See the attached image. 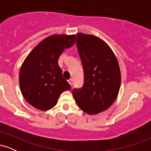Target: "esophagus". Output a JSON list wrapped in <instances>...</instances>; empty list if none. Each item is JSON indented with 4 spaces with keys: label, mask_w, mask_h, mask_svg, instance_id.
Listing matches in <instances>:
<instances>
[{
    "label": "esophagus",
    "mask_w": 151,
    "mask_h": 151,
    "mask_svg": "<svg viewBox=\"0 0 151 151\" xmlns=\"http://www.w3.org/2000/svg\"><path fill=\"white\" fill-rule=\"evenodd\" d=\"M68 82H69V84H70V85H72V79H68Z\"/></svg>",
    "instance_id": "1"
}]
</instances>
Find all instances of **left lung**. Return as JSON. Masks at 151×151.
<instances>
[{"instance_id": "8db88e82", "label": "left lung", "mask_w": 151, "mask_h": 151, "mask_svg": "<svg viewBox=\"0 0 151 151\" xmlns=\"http://www.w3.org/2000/svg\"><path fill=\"white\" fill-rule=\"evenodd\" d=\"M77 47L84 69V85L72 93L78 106L88 114L109 108L121 86L119 62L110 47L99 37L79 32Z\"/></svg>"}]
</instances>
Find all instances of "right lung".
<instances>
[{
  "label": "right lung",
  "mask_w": 151,
  "mask_h": 151,
  "mask_svg": "<svg viewBox=\"0 0 151 151\" xmlns=\"http://www.w3.org/2000/svg\"><path fill=\"white\" fill-rule=\"evenodd\" d=\"M75 41L74 35L49 36L30 52L22 63L19 74L20 91L35 108L41 111L53 108L60 94L71 89L62 76L58 59Z\"/></svg>",
  "instance_id": "add662e5"
}]
</instances>
